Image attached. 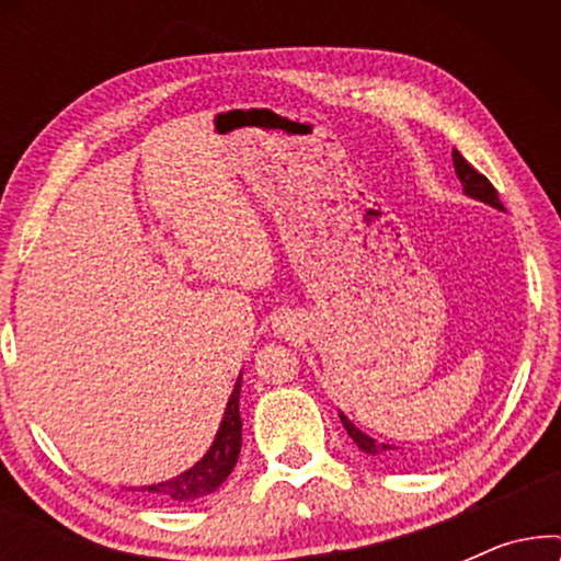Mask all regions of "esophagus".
I'll list each match as a JSON object with an SVG mask.
<instances>
[{
    "label": "esophagus",
    "instance_id": "34e87169",
    "mask_svg": "<svg viewBox=\"0 0 561 561\" xmlns=\"http://www.w3.org/2000/svg\"><path fill=\"white\" fill-rule=\"evenodd\" d=\"M273 329L275 334L286 336V340H290V336H298V332H301V327H298V319L290 317V313H278L273 321Z\"/></svg>",
    "mask_w": 561,
    "mask_h": 561
}]
</instances>
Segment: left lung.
<instances>
[{"label":"left lung","mask_w":561,"mask_h":561,"mask_svg":"<svg viewBox=\"0 0 561 561\" xmlns=\"http://www.w3.org/2000/svg\"><path fill=\"white\" fill-rule=\"evenodd\" d=\"M451 160H455V173H457L459 183H462L465 196L474 198V202L493 206V209H497V211H505L501 198H497V191L493 188V183H490L482 173L474 171V168L462 158V152L451 150ZM340 419H342L344 432L352 436V442H355L357 447L365 451V455H370V457H396L398 447H393V444L378 442V439H373V436H367L363 428H357L355 424H352V421L344 416L342 411H340Z\"/></svg>","instance_id":"obj_1"}]
</instances>
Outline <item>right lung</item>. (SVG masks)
<instances>
[{"mask_svg": "<svg viewBox=\"0 0 561 561\" xmlns=\"http://www.w3.org/2000/svg\"><path fill=\"white\" fill-rule=\"evenodd\" d=\"M240 390H242V373L237 378L232 396H229L225 416L214 436L211 447L206 449V455L198 459L194 467H188L186 472L175 474L171 480L152 482V485H142V493H148L156 501H175L186 503L204 497L217 490L229 474H232L237 457L242 449V419H240Z\"/></svg>", "mask_w": 561, "mask_h": 561, "instance_id": "obj_1", "label": "right lung"}]
</instances>
